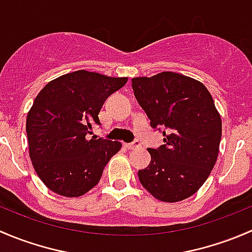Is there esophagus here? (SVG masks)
I'll return each mask as SVG.
<instances>
[{"label":"esophagus","instance_id":"1","mask_svg":"<svg viewBox=\"0 0 252 252\" xmlns=\"http://www.w3.org/2000/svg\"><path fill=\"white\" fill-rule=\"evenodd\" d=\"M124 146H126L128 150L138 149V147L141 146V142L138 141V140H135V141H133V142H129V144H124Z\"/></svg>","mask_w":252,"mask_h":252}]
</instances>
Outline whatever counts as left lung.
Returning a JSON list of instances; mask_svg holds the SVG:
<instances>
[{"mask_svg":"<svg viewBox=\"0 0 252 252\" xmlns=\"http://www.w3.org/2000/svg\"><path fill=\"white\" fill-rule=\"evenodd\" d=\"M131 86L151 128L164 136L163 145L147 149L151 162L138 172L139 180L161 201L188 199L217 161L222 121L212 96L200 81L173 72L133 78Z\"/></svg>","mask_w":252,"mask_h":252,"instance_id":"8db88e82","label":"left lung"}]
</instances>
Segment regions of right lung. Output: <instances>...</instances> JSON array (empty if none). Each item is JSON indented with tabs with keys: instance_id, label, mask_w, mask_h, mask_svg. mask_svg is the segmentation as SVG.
<instances>
[{
	"instance_id": "obj_1",
	"label": "right lung",
	"mask_w": 252,
	"mask_h": 252,
	"mask_svg": "<svg viewBox=\"0 0 252 252\" xmlns=\"http://www.w3.org/2000/svg\"><path fill=\"white\" fill-rule=\"evenodd\" d=\"M126 80L77 70L50 81L36 96L27 117L29 155L35 172L53 192L78 197L100 182L122 144L88 139V134L93 126H101V107Z\"/></svg>"
}]
</instances>
